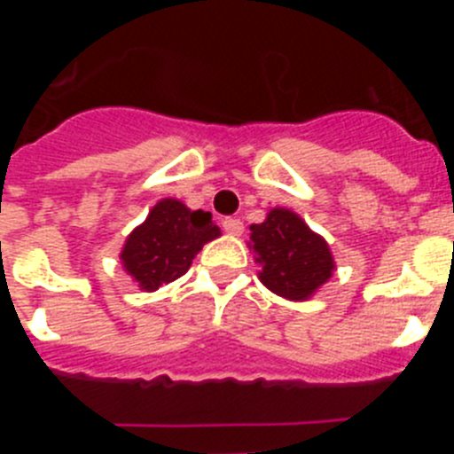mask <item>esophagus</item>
Segmentation results:
<instances>
[{"label":"esophagus","mask_w":454,"mask_h":454,"mask_svg":"<svg viewBox=\"0 0 454 454\" xmlns=\"http://www.w3.org/2000/svg\"><path fill=\"white\" fill-rule=\"evenodd\" d=\"M223 230L231 236L243 234V223L239 218H224L223 220Z\"/></svg>","instance_id":"obj_1"}]
</instances>
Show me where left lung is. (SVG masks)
I'll return each instance as SVG.
<instances>
[{"label":"left lung","mask_w":454,"mask_h":454,"mask_svg":"<svg viewBox=\"0 0 454 454\" xmlns=\"http://www.w3.org/2000/svg\"><path fill=\"white\" fill-rule=\"evenodd\" d=\"M247 247L262 266L263 286L293 302L314 298L336 270L330 243L291 208L275 207L263 223L250 224Z\"/></svg>","instance_id":"1"}]
</instances>
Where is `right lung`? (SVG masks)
Instances as JSON below:
<instances>
[{"instance_id": "1", "label": "right lung", "mask_w": 454, "mask_h": 454, "mask_svg": "<svg viewBox=\"0 0 454 454\" xmlns=\"http://www.w3.org/2000/svg\"><path fill=\"white\" fill-rule=\"evenodd\" d=\"M218 236L220 227L208 211H192L182 200L163 198L127 236L120 263L140 291L152 293L186 275L198 252Z\"/></svg>"}]
</instances>
